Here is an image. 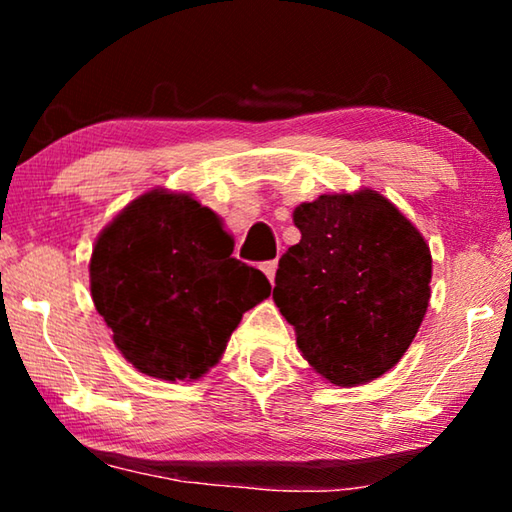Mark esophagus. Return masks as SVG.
<instances>
[{"label": "esophagus", "instance_id": "esophagus-1", "mask_svg": "<svg viewBox=\"0 0 512 512\" xmlns=\"http://www.w3.org/2000/svg\"><path fill=\"white\" fill-rule=\"evenodd\" d=\"M262 271H264V275L268 277V282H275V271H277V262L273 259V262H264L262 264Z\"/></svg>", "mask_w": 512, "mask_h": 512}]
</instances>
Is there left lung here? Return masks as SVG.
<instances>
[{
	"mask_svg": "<svg viewBox=\"0 0 512 512\" xmlns=\"http://www.w3.org/2000/svg\"><path fill=\"white\" fill-rule=\"evenodd\" d=\"M293 223L302 237L280 259L273 300L302 357L336 386L381 377L427 314V241L372 189L318 196L296 207Z\"/></svg>",
	"mask_w": 512,
	"mask_h": 512,
	"instance_id": "obj_1",
	"label": "left lung"
}]
</instances>
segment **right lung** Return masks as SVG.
I'll use <instances>...</instances> for the list:
<instances>
[{
	"mask_svg": "<svg viewBox=\"0 0 512 512\" xmlns=\"http://www.w3.org/2000/svg\"><path fill=\"white\" fill-rule=\"evenodd\" d=\"M232 248L210 207L167 189L135 198L103 228L90 291L126 361L164 381L219 363L241 316L271 296L266 275Z\"/></svg>",
	"mask_w": 512,
	"mask_h": 512,
	"instance_id": "1",
	"label": "right lung"
}]
</instances>
